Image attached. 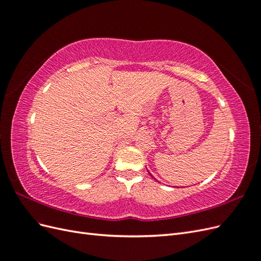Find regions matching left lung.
Instances as JSON below:
<instances>
[{
	"instance_id": "left-lung-1",
	"label": "left lung",
	"mask_w": 261,
	"mask_h": 261,
	"mask_svg": "<svg viewBox=\"0 0 261 261\" xmlns=\"http://www.w3.org/2000/svg\"><path fill=\"white\" fill-rule=\"evenodd\" d=\"M149 174H150V173H149ZM150 175H151V174H150ZM151 176H152V175H151ZM152 177H153V176H152ZM153 178H154V177H153Z\"/></svg>"
}]
</instances>
